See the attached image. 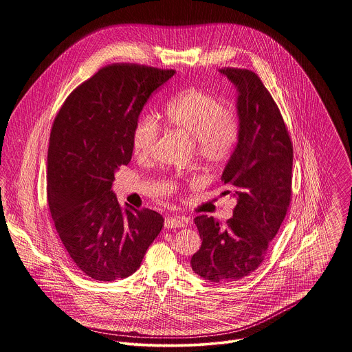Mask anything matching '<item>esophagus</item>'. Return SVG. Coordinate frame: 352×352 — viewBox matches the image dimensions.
Returning <instances> with one entry per match:
<instances>
[{"instance_id": "esophagus-1", "label": "esophagus", "mask_w": 352, "mask_h": 352, "mask_svg": "<svg viewBox=\"0 0 352 352\" xmlns=\"http://www.w3.org/2000/svg\"><path fill=\"white\" fill-rule=\"evenodd\" d=\"M188 224V220L185 217H166L164 226L166 228H178L185 227Z\"/></svg>"}]
</instances>
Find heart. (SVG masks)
Masks as SVG:
<instances>
[{"label":"heart","mask_w":352,"mask_h":352,"mask_svg":"<svg viewBox=\"0 0 352 352\" xmlns=\"http://www.w3.org/2000/svg\"><path fill=\"white\" fill-rule=\"evenodd\" d=\"M167 125L195 139L196 155L212 164L224 162L238 138L235 114L223 107L221 98L204 89H188L173 97L166 106ZM160 136L159 121L153 116L140 117L131 132V144L138 159H147L155 152Z\"/></svg>","instance_id":"obj_1"}]
</instances>
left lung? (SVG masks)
I'll return each instance as SVG.
<instances>
[{"label":"left lung","mask_w":352,"mask_h":352,"mask_svg":"<svg viewBox=\"0 0 352 352\" xmlns=\"http://www.w3.org/2000/svg\"><path fill=\"white\" fill-rule=\"evenodd\" d=\"M220 72L238 91V143L221 175L232 186L236 205L226 226L213 217H195L202 245L190 266L205 280L230 283L263 262L291 202L294 155L281 113L261 78L239 68Z\"/></svg>","instance_id":"8db88e82"}]
</instances>
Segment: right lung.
<instances>
[{"label":"right lung","instance_id":"right-lung-1","mask_svg":"<svg viewBox=\"0 0 352 352\" xmlns=\"http://www.w3.org/2000/svg\"><path fill=\"white\" fill-rule=\"evenodd\" d=\"M174 69L113 64L79 85L60 109L47 153V202L71 261L86 276L133 274L164 226L155 210L120 206L114 174L132 159L140 111Z\"/></svg>","mask_w":352,"mask_h":352}]
</instances>
